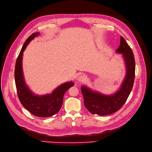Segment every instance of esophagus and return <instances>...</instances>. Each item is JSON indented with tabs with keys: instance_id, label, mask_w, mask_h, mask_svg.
Instances as JSON below:
<instances>
[{
	"instance_id": "34e87169",
	"label": "esophagus",
	"mask_w": 152,
	"mask_h": 152,
	"mask_svg": "<svg viewBox=\"0 0 152 152\" xmlns=\"http://www.w3.org/2000/svg\"><path fill=\"white\" fill-rule=\"evenodd\" d=\"M86 78V76L85 75V74H82V75H80V76L78 77V80L79 82H84Z\"/></svg>"
}]
</instances>
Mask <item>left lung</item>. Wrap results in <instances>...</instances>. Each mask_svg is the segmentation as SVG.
I'll use <instances>...</instances> for the list:
<instances>
[{
	"label": "left lung",
	"mask_w": 152,
	"mask_h": 152,
	"mask_svg": "<svg viewBox=\"0 0 152 152\" xmlns=\"http://www.w3.org/2000/svg\"><path fill=\"white\" fill-rule=\"evenodd\" d=\"M115 52L122 54L126 67V74L119 90L106 95L94 91L86 86L81 87L84 104L92 114L106 115L118 111L126 103L133 87L135 70L134 56L123 37H121L120 46Z\"/></svg>",
	"instance_id": "left-lung-1"
}]
</instances>
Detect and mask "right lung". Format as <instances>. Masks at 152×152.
<instances>
[{"mask_svg":"<svg viewBox=\"0 0 152 152\" xmlns=\"http://www.w3.org/2000/svg\"><path fill=\"white\" fill-rule=\"evenodd\" d=\"M39 34L37 32L30 35L21 48L15 64V80L18 98L25 109L35 116L48 118L59 111L62 105L64 93L74 86V83H64L57 87L51 93L42 96L34 95L26 85L22 69L23 53L29 42Z\"/></svg>","mask_w":152,"mask_h":152,"instance_id":"add662e5","label":"right lung"}]
</instances>
